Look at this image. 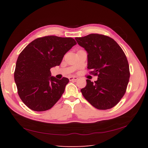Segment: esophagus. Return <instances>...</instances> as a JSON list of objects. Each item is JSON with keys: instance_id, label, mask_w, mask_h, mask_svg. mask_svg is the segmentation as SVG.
Segmentation results:
<instances>
[{"instance_id": "esophagus-1", "label": "esophagus", "mask_w": 148, "mask_h": 148, "mask_svg": "<svg viewBox=\"0 0 148 148\" xmlns=\"http://www.w3.org/2000/svg\"><path fill=\"white\" fill-rule=\"evenodd\" d=\"M69 79L70 81H76L78 79V77L76 76H71L69 77Z\"/></svg>"}]
</instances>
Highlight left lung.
I'll return each instance as SVG.
<instances>
[{
    "mask_svg": "<svg viewBox=\"0 0 148 148\" xmlns=\"http://www.w3.org/2000/svg\"><path fill=\"white\" fill-rule=\"evenodd\" d=\"M88 53V69L98 76L81 90L83 97L94 108L111 109L126 92L130 78L129 65L124 51L115 40L107 36L91 34L75 38Z\"/></svg>",
    "mask_w": 148,
    "mask_h": 148,
    "instance_id": "obj_1",
    "label": "left lung"
}]
</instances>
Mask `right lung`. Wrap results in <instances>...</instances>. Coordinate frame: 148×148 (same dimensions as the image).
Instances as JSON below:
<instances>
[{"label": "right lung", "mask_w": 148, "mask_h": 148, "mask_svg": "<svg viewBox=\"0 0 148 148\" xmlns=\"http://www.w3.org/2000/svg\"><path fill=\"white\" fill-rule=\"evenodd\" d=\"M76 42L71 37H39L19 55L14 72L20 98L29 109L45 111L51 109L64 93L69 83L51 76L50 69L59 65L64 55Z\"/></svg>", "instance_id": "1"}]
</instances>
